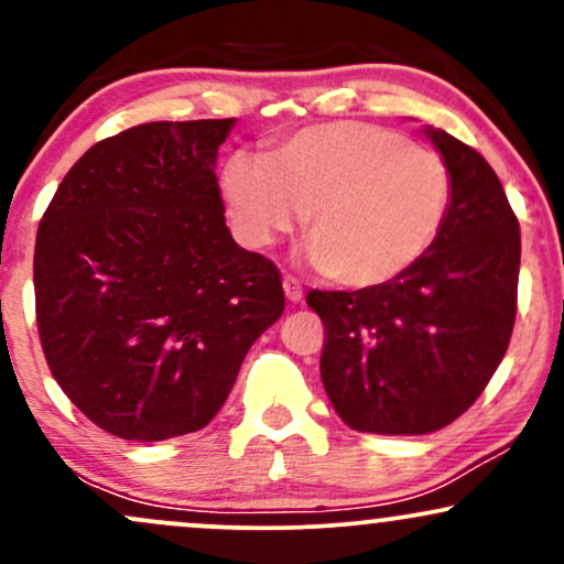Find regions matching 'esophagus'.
I'll list each match as a JSON object with an SVG mask.
<instances>
[{"label":"esophagus","mask_w":564,"mask_h":564,"mask_svg":"<svg viewBox=\"0 0 564 564\" xmlns=\"http://www.w3.org/2000/svg\"><path fill=\"white\" fill-rule=\"evenodd\" d=\"M283 291H286V300L289 302H302L304 291H302V283L296 281L294 275H283Z\"/></svg>","instance_id":"1"}]
</instances>
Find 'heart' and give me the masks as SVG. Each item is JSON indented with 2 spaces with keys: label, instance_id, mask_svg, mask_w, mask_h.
I'll list each match as a JSON object with an SVG mask.
<instances>
[{
  "label": "heart",
  "instance_id": "obj_1",
  "mask_svg": "<svg viewBox=\"0 0 564 564\" xmlns=\"http://www.w3.org/2000/svg\"><path fill=\"white\" fill-rule=\"evenodd\" d=\"M451 170L437 151L368 121L304 127L268 159L232 153L223 196L241 238L268 246L307 215V257L347 289L411 270L443 230Z\"/></svg>",
  "mask_w": 564,
  "mask_h": 564
}]
</instances>
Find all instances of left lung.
Wrapping results in <instances>:
<instances>
[{
  "label": "left lung",
  "mask_w": 564,
  "mask_h": 564,
  "mask_svg": "<svg viewBox=\"0 0 564 564\" xmlns=\"http://www.w3.org/2000/svg\"><path fill=\"white\" fill-rule=\"evenodd\" d=\"M451 170V209L432 249L390 283L318 291L307 304L326 341L321 379L341 422L426 435L480 398L517 315L520 223L475 148L426 127Z\"/></svg>",
  "instance_id": "obj_1"
}]
</instances>
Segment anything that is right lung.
Returning a JSON list of instances; mask_svg holds the SVG:
<instances>
[{
	"label": "right lung",
	"mask_w": 564,
	"mask_h": 564,
	"mask_svg": "<svg viewBox=\"0 0 564 564\" xmlns=\"http://www.w3.org/2000/svg\"><path fill=\"white\" fill-rule=\"evenodd\" d=\"M236 119L151 121L95 142L36 232L44 358L89 422L134 443L217 416L281 273L225 225L217 151Z\"/></svg>",
	"instance_id": "obj_1"
}]
</instances>
